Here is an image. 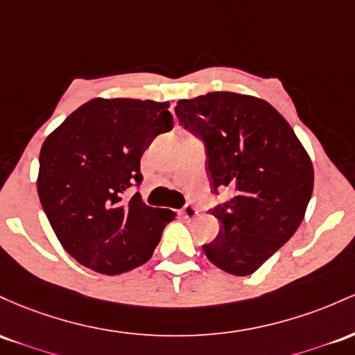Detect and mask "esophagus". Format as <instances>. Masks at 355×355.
<instances>
[{
    "label": "esophagus",
    "mask_w": 355,
    "mask_h": 355,
    "mask_svg": "<svg viewBox=\"0 0 355 355\" xmlns=\"http://www.w3.org/2000/svg\"><path fill=\"white\" fill-rule=\"evenodd\" d=\"M182 216H184L186 220H194V218L198 216V209L194 208L193 205H186L184 208H182Z\"/></svg>",
    "instance_id": "1"
}]
</instances>
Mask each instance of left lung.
Returning a JSON list of instances; mask_svg holds the SVG:
<instances>
[{
	"instance_id": "left-lung-1",
	"label": "left lung",
	"mask_w": 355,
	"mask_h": 355,
	"mask_svg": "<svg viewBox=\"0 0 355 355\" xmlns=\"http://www.w3.org/2000/svg\"><path fill=\"white\" fill-rule=\"evenodd\" d=\"M176 115L205 139L214 191H233L211 211L221 231L202 250L223 272L252 275L304 220L313 191L309 153L284 115L253 95L209 92L182 98Z\"/></svg>"
}]
</instances>
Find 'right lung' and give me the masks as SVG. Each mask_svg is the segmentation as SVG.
<instances>
[{"label": "right lung", "mask_w": 355, "mask_h": 355, "mask_svg": "<svg viewBox=\"0 0 355 355\" xmlns=\"http://www.w3.org/2000/svg\"><path fill=\"white\" fill-rule=\"evenodd\" d=\"M169 102L103 98L85 102L43 142L37 189L60 245L103 275L144 265L176 213L144 205L141 156L173 129Z\"/></svg>", "instance_id": "right-lung-1"}]
</instances>
